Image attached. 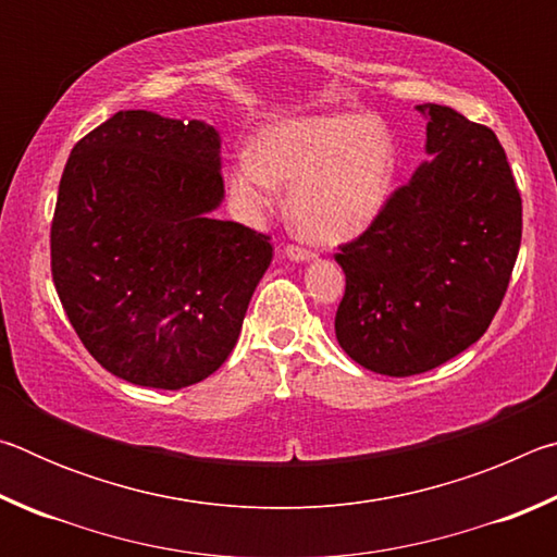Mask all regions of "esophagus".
I'll return each instance as SVG.
<instances>
[{
  "label": "esophagus",
  "mask_w": 557,
  "mask_h": 557,
  "mask_svg": "<svg viewBox=\"0 0 557 557\" xmlns=\"http://www.w3.org/2000/svg\"><path fill=\"white\" fill-rule=\"evenodd\" d=\"M285 256H287L289 260H295V262H305V260H312L314 252L307 250V248H301V245H287Z\"/></svg>",
  "instance_id": "1"
}]
</instances>
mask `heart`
Segmentation results:
<instances>
[{"label":"heart","instance_id":"b5f03b06","mask_svg":"<svg viewBox=\"0 0 557 557\" xmlns=\"http://www.w3.org/2000/svg\"><path fill=\"white\" fill-rule=\"evenodd\" d=\"M398 147L375 115L289 117L262 129L231 169V188L252 211L292 186L289 215L314 243L356 238L391 199Z\"/></svg>","mask_w":557,"mask_h":557}]
</instances>
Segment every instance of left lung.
<instances>
[{"label": "left lung", "instance_id": "obj_1", "mask_svg": "<svg viewBox=\"0 0 557 557\" xmlns=\"http://www.w3.org/2000/svg\"><path fill=\"white\" fill-rule=\"evenodd\" d=\"M428 117V154L356 240L338 245L346 292L336 338L363 369L425 373L484 336L521 248V194L502 143L447 106Z\"/></svg>", "mask_w": 557, "mask_h": 557}]
</instances>
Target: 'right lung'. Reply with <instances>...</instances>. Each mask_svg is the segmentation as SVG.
Masks as SVG:
<instances>
[{
	"label": "right lung",
	"instance_id": "right-lung-1",
	"mask_svg": "<svg viewBox=\"0 0 557 557\" xmlns=\"http://www.w3.org/2000/svg\"><path fill=\"white\" fill-rule=\"evenodd\" d=\"M221 137L206 122L115 112L65 162L51 275L102 369L178 391L219 371L272 262L265 233L213 219Z\"/></svg>",
	"mask_w": 557,
	"mask_h": 557
}]
</instances>
